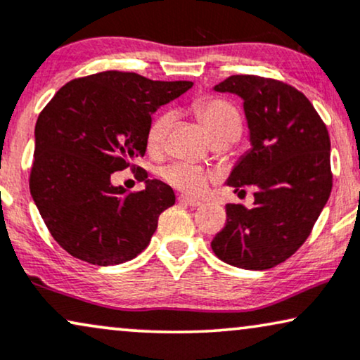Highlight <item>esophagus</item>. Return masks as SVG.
Segmentation results:
<instances>
[{
	"label": "esophagus",
	"mask_w": 360,
	"mask_h": 360,
	"mask_svg": "<svg viewBox=\"0 0 360 360\" xmlns=\"http://www.w3.org/2000/svg\"><path fill=\"white\" fill-rule=\"evenodd\" d=\"M177 201H179L181 204H186V206H191V207L201 206V202H199L198 199H193V198H189V195H183V194L177 198Z\"/></svg>",
	"instance_id": "esophagus-1"
}]
</instances>
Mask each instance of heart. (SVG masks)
<instances>
[{
    "label": "heart",
    "mask_w": 360,
    "mask_h": 360,
    "mask_svg": "<svg viewBox=\"0 0 360 360\" xmlns=\"http://www.w3.org/2000/svg\"><path fill=\"white\" fill-rule=\"evenodd\" d=\"M194 115L201 121L211 141L229 139L234 143L243 131V117L233 103L222 98H204L194 103ZM174 116L169 111L161 112L151 121L146 133V146L149 151L156 153L165 146L166 136L169 133ZM162 179L172 188L184 191L188 194H202L206 191L211 176L199 166L189 162H172L161 169Z\"/></svg>",
    "instance_id": "obj_1"
}]
</instances>
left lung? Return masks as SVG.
Masks as SVG:
<instances>
[{
  "instance_id": "1",
  "label": "left lung",
  "mask_w": 360,
  "mask_h": 360,
  "mask_svg": "<svg viewBox=\"0 0 360 360\" xmlns=\"http://www.w3.org/2000/svg\"><path fill=\"white\" fill-rule=\"evenodd\" d=\"M214 89L244 101L252 148L227 184L239 194L251 186L254 204H227L226 226L211 248L234 267L271 269L306 243L329 199V133L311 101L282 81L236 75Z\"/></svg>"
}]
</instances>
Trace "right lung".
<instances>
[{
    "label": "right lung",
    "instance_id": "right-lung-1",
    "mask_svg": "<svg viewBox=\"0 0 360 360\" xmlns=\"http://www.w3.org/2000/svg\"><path fill=\"white\" fill-rule=\"evenodd\" d=\"M191 81H153L136 72L103 71L66 83L39 112L30 191L54 240L94 266L131 261L148 248L159 214L176 202L159 179L129 193L112 172L146 153L159 106ZM148 177V176H146Z\"/></svg>",
    "mask_w": 360,
    "mask_h": 360
}]
</instances>
